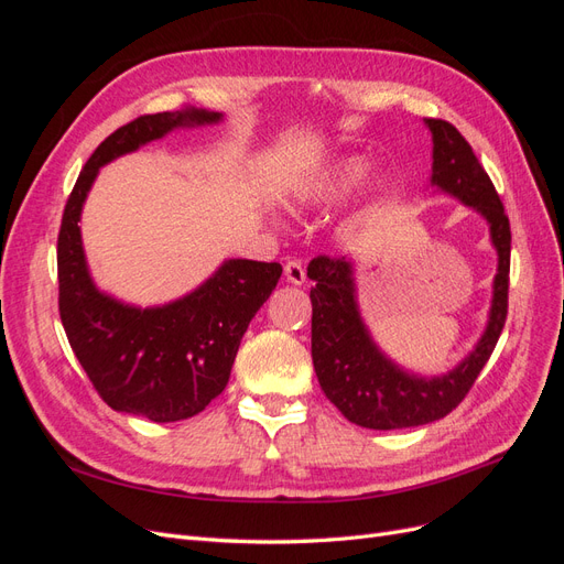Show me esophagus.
<instances>
[{"mask_svg":"<svg viewBox=\"0 0 564 564\" xmlns=\"http://www.w3.org/2000/svg\"><path fill=\"white\" fill-rule=\"evenodd\" d=\"M284 278H286V282H292V284H303L305 282V268H303V263L301 261H286V265H284Z\"/></svg>","mask_w":564,"mask_h":564,"instance_id":"1","label":"esophagus"}]
</instances>
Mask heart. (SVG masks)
Wrapping results in <instances>:
<instances>
[{
    "label": "heart",
    "instance_id": "b5f03b06",
    "mask_svg": "<svg viewBox=\"0 0 564 564\" xmlns=\"http://www.w3.org/2000/svg\"><path fill=\"white\" fill-rule=\"evenodd\" d=\"M371 162L365 155H346L322 169L317 176L301 183L289 197L296 209H317L338 197L348 195L369 174Z\"/></svg>",
    "mask_w": 564,
    "mask_h": 564
}]
</instances>
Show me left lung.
<instances>
[{
	"instance_id": "8db88e82",
	"label": "left lung",
	"mask_w": 564,
	"mask_h": 564,
	"mask_svg": "<svg viewBox=\"0 0 564 564\" xmlns=\"http://www.w3.org/2000/svg\"><path fill=\"white\" fill-rule=\"evenodd\" d=\"M433 133L431 185L480 214L499 265L482 336L454 369L440 377L406 371L377 346L357 303L355 263L317 256L308 265L313 301V365L324 395L348 421L373 431L414 429L447 416L475 383L506 324L510 224L468 141L445 119H423Z\"/></svg>"
}]
</instances>
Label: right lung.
I'll list each match as a JSON object with an SVG mask.
<instances>
[{
	"mask_svg": "<svg viewBox=\"0 0 564 564\" xmlns=\"http://www.w3.org/2000/svg\"><path fill=\"white\" fill-rule=\"evenodd\" d=\"M224 122V112L185 106L143 115L100 143L67 197L58 232V311L70 348L115 412L158 423L199 414L228 386L251 317L278 286L280 263L228 259L191 294L131 305L96 286L79 218L100 166L174 129Z\"/></svg>",
	"mask_w": 564,
	"mask_h": 564,
	"instance_id": "right-lung-1",
	"label": "right lung"
}]
</instances>
